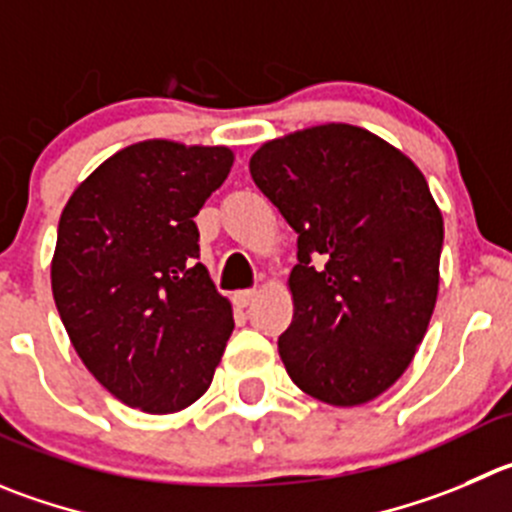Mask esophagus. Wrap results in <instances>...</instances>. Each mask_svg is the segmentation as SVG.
<instances>
[{"label":"esophagus","instance_id":"34e87169","mask_svg":"<svg viewBox=\"0 0 512 512\" xmlns=\"http://www.w3.org/2000/svg\"><path fill=\"white\" fill-rule=\"evenodd\" d=\"M253 299H256V289H243V291H236V294H233L236 306H248Z\"/></svg>","mask_w":512,"mask_h":512}]
</instances>
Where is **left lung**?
<instances>
[{
  "label": "left lung",
  "mask_w": 512,
  "mask_h": 512,
  "mask_svg": "<svg viewBox=\"0 0 512 512\" xmlns=\"http://www.w3.org/2000/svg\"><path fill=\"white\" fill-rule=\"evenodd\" d=\"M248 170L299 233L286 372L326 405L372 402L410 367L435 311L445 226L425 175L347 123L269 140Z\"/></svg>",
  "instance_id": "8db88e82"
}]
</instances>
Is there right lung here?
Returning <instances> with one entry per match:
<instances>
[{"instance_id":"obj_1","label":"right lung","mask_w":512,"mask_h":512,"mask_svg":"<svg viewBox=\"0 0 512 512\" xmlns=\"http://www.w3.org/2000/svg\"><path fill=\"white\" fill-rule=\"evenodd\" d=\"M233 165L226 145L143 140L62 208L52 296L75 352L123 405L173 415L208 387L233 332L193 218Z\"/></svg>"}]
</instances>
